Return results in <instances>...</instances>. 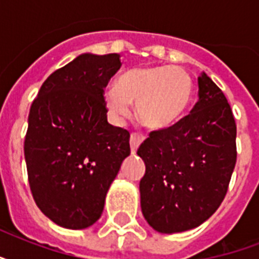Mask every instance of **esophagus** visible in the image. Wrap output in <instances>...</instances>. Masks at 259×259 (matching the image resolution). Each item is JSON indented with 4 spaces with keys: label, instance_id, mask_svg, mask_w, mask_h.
I'll use <instances>...</instances> for the list:
<instances>
[{
    "label": "esophagus",
    "instance_id": "esophagus-1",
    "mask_svg": "<svg viewBox=\"0 0 259 259\" xmlns=\"http://www.w3.org/2000/svg\"><path fill=\"white\" fill-rule=\"evenodd\" d=\"M142 141H144V137L140 136V134H130V148H132V153H136V150L138 149V146L141 145Z\"/></svg>",
    "mask_w": 259,
    "mask_h": 259
}]
</instances>
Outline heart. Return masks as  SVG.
<instances>
[{"mask_svg":"<svg viewBox=\"0 0 259 259\" xmlns=\"http://www.w3.org/2000/svg\"><path fill=\"white\" fill-rule=\"evenodd\" d=\"M192 78L180 67H136L119 75L105 91V103L117 118L130 115V103L142 125L152 130L170 127L184 115L192 101Z\"/></svg>","mask_w":259,"mask_h":259,"instance_id":"b5f03b06","label":"heart"}]
</instances>
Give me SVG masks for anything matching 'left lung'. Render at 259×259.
I'll return each mask as SVG.
<instances>
[{
  "mask_svg": "<svg viewBox=\"0 0 259 259\" xmlns=\"http://www.w3.org/2000/svg\"><path fill=\"white\" fill-rule=\"evenodd\" d=\"M197 84L191 114L152 132L137 150L146 166L142 213L158 233L204 223L225 199L237 162V125L225 94L204 72Z\"/></svg>",
  "mask_w": 259,
  "mask_h": 259,
  "instance_id": "obj_1",
  "label": "left lung"
}]
</instances>
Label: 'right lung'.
Returning <instances> with one entry per match:
<instances>
[{
    "label": "right lung",
    "instance_id": "add662e5",
    "mask_svg": "<svg viewBox=\"0 0 259 259\" xmlns=\"http://www.w3.org/2000/svg\"><path fill=\"white\" fill-rule=\"evenodd\" d=\"M118 54H83L47 78L30 106L24 142L36 204L56 225L90 227L130 154L127 130L107 122L105 87Z\"/></svg>",
    "mask_w": 259,
    "mask_h": 259
}]
</instances>
